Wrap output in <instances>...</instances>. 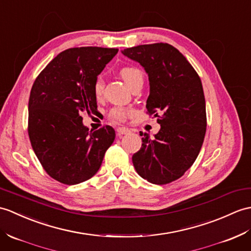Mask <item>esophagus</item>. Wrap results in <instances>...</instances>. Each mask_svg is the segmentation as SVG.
Here are the masks:
<instances>
[{
  "label": "esophagus",
  "mask_w": 251,
  "mask_h": 251,
  "mask_svg": "<svg viewBox=\"0 0 251 251\" xmlns=\"http://www.w3.org/2000/svg\"><path fill=\"white\" fill-rule=\"evenodd\" d=\"M116 131H118V135H119V136L127 135V133L130 132V130L128 129V128H126V127H119L118 129H116Z\"/></svg>",
  "instance_id": "obj_1"
}]
</instances>
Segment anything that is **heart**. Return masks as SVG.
I'll use <instances>...</instances> for the list:
<instances>
[{"label":"heart","instance_id":"heart-1","mask_svg":"<svg viewBox=\"0 0 251 251\" xmlns=\"http://www.w3.org/2000/svg\"><path fill=\"white\" fill-rule=\"evenodd\" d=\"M120 75L125 81V83L128 86H131V84L135 82V81L139 78H142V74L139 71L138 68L132 67V66H126L121 68L120 71ZM103 91V80L99 77L95 81L94 83V94L97 98H99L102 94ZM130 110H128L124 107H114L111 110H110L109 116L114 121L118 122H123L127 119V116L129 115Z\"/></svg>","mask_w":251,"mask_h":251}]
</instances>
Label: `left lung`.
Listing matches in <instances>:
<instances>
[{
  "mask_svg": "<svg viewBox=\"0 0 251 251\" xmlns=\"http://www.w3.org/2000/svg\"><path fill=\"white\" fill-rule=\"evenodd\" d=\"M122 53L138 62L149 75L148 113L157 116L160 124L153 138L140 131L142 147L132 156L133 167L150 183L169 184L192 166L204 140L206 110L200 77L169 44L140 45Z\"/></svg>",
  "mask_w": 251,
  "mask_h": 251,
  "instance_id": "left-lung-1",
  "label": "left lung"
}]
</instances>
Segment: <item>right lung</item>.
I'll return each mask as SVG.
<instances>
[{"label":"right lung","instance_id":"right-lung-1","mask_svg":"<svg viewBox=\"0 0 251 251\" xmlns=\"http://www.w3.org/2000/svg\"><path fill=\"white\" fill-rule=\"evenodd\" d=\"M118 51L67 49L43 69L32 86L28 137L45 171L57 182L75 185L95 176L114 141L111 126L90 131L81 115L97 110L94 83Z\"/></svg>","mask_w":251,"mask_h":251}]
</instances>
